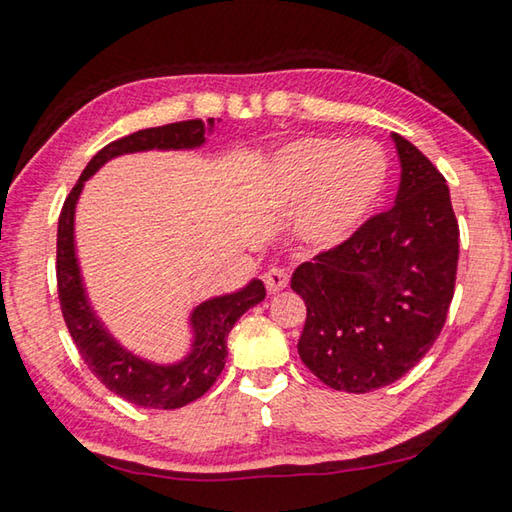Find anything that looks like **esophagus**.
Wrapping results in <instances>:
<instances>
[{
  "instance_id": "1",
  "label": "esophagus",
  "mask_w": 512,
  "mask_h": 512,
  "mask_svg": "<svg viewBox=\"0 0 512 512\" xmlns=\"http://www.w3.org/2000/svg\"><path fill=\"white\" fill-rule=\"evenodd\" d=\"M264 282H266V288L268 293H277L282 291V288L288 286V271L284 266H273L268 268L266 275H264Z\"/></svg>"
}]
</instances>
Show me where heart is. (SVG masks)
I'll list each match as a JSON object with an SVG mask.
<instances>
[{"label": "heart", "instance_id": "obj_1", "mask_svg": "<svg viewBox=\"0 0 512 512\" xmlns=\"http://www.w3.org/2000/svg\"><path fill=\"white\" fill-rule=\"evenodd\" d=\"M387 156L378 145L315 136L282 147L268 167L282 208H304L302 232L313 244H336L356 228L385 190Z\"/></svg>", "mask_w": 512, "mask_h": 512}]
</instances>
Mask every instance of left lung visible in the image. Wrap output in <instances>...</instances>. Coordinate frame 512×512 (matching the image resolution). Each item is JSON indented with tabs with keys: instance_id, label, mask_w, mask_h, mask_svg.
<instances>
[{
	"instance_id": "1",
	"label": "left lung",
	"mask_w": 512,
	"mask_h": 512,
	"mask_svg": "<svg viewBox=\"0 0 512 512\" xmlns=\"http://www.w3.org/2000/svg\"><path fill=\"white\" fill-rule=\"evenodd\" d=\"M401 159L394 208L295 268L306 304L297 351L324 385L365 394L405 376L448 318L457 282L459 224L443 174L392 134Z\"/></svg>"
}]
</instances>
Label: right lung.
Here are the masks:
<instances>
[{"label":"right lung","mask_w":512,"mask_h":512,"mask_svg":"<svg viewBox=\"0 0 512 512\" xmlns=\"http://www.w3.org/2000/svg\"><path fill=\"white\" fill-rule=\"evenodd\" d=\"M215 120H208V125ZM206 125L201 120H181L163 127L138 129V132L109 143L89 161L82 170L78 183L73 185L58 221V259H55V275H58V297L62 318L67 322L73 342L82 360L94 371V376L109 392L118 394L125 401L150 410H176L197 401L215 385L224 371L228 349L226 340L235 322L250 306L259 304L266 297V288L259 280H253L241 291L215 297L199 304L192 313L194 345L192 353L179 365L161 367L145 362L116 345V340L102 329L94 311L87 304L85 288H82L76 250H73V215L82 192V185L100 165L114 156L143 150H183L197 147L206 138Z\"/></svg>","instance_id":"1"}]
</instances>
